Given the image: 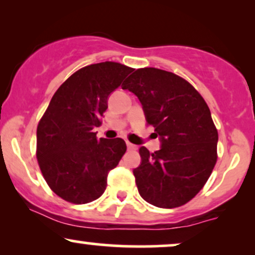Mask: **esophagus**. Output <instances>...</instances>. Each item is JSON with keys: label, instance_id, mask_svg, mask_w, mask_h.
I'll return each instance as SVG.
<instances>
[{"label": "esophagus", "instance_id": "esophagus-1", "mask_svg": "<svg viewBox=\"0 0 255 255\" xmlns=\"http://www.w3.org/2000/svg\"><path fill=\"white\" fill-rule=\"evenodd\" d=\"M127 148L128 150H130V151H134V150H136V146L135 145H133V144H130V142H128L127 141Z\"/></svg>", "mask_w": 255, "mask_h": 255}]
</instances>
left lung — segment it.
I'll return each instance as SVG.
<instances>
[{
	"instance_id": "obj_1",
	"label": "left lung",
	"mask_w": 255,
	"mask_h": 255,
	"mask_svg": "<svg viewBox=\"0 0 255 255\" xmlns=\"http://www.w3.org/2000/svg\"><path fill=\"white\" fill-rule=\"evenodd\" d=\"M122 89L136 96L160 148H139L133 170L137 191L153 206L172 209L188 203L209 180L217 160L218 133L206 102L178 75L157 68L136 69Z\"/></svg>"
}]
</instances>
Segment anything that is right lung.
<instances>
[{
  "mask_svg": "<svg viewBox=\"0 0 255 255\" xmlns=\"http://www.w3.org/2000/svg\"><path fill=\"white\" fill-rule=\"evenodd\" d=\"M133 68L116 62L84 67L52 96L37 127V159L46 183L73 204L96 200L107 188L108 174L127 146L124 139H98L108 99Z\"/></svg>",
  "mask_w": 255,
  "mask_h": 255,
  "instance_id": "add662e5",
  "label": "right lung"
}]
</instances>
